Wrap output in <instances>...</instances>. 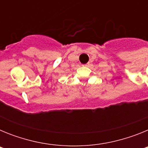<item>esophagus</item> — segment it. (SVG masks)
Listing matches in <instances>:
<instances>
[{
  "instance_id": "1",
  "label": "esophagus",
  "mask_w": 148,
  "mask_h": 148,
  "mask_svg": "<svg viewBox=\"0 0 148 148\" xmlns=\"http://www.w3.org/2000/svg\"><path fill=\"white\" fill-rule=\"evenodd\" d=\"M82 66H88V64H83V65H82Z\"/></svg>"
}]
</instances>
